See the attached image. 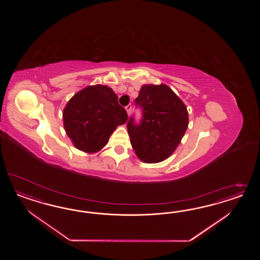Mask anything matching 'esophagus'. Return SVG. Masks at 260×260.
I'll list each match as a JSON object with an SVG mask.
<instances>
[{
	"label": "esophagus",
	"instance_id": "obj_1",
	"mask_svg": "<svg viewBox=\"0 0 260 260\" xmlns=\"http://www.w3.org/2000/svg\"><path fill=\"white\" fill-rule=\"evenodd\" d=\"M126 112H127V114L129 115L131 114V111H132V106L131 105H127L126 107Z\"/></svg>",
	"mask_w": 260,
	"mask_h": 260
}]
</instances>
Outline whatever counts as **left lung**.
Here are the masks:
<instances>
[{
    "label": "left lung",
    "instance_id": "8db88e82",
    "mask_svg": "<svg viewBox=\"0 0 260 260\" xmlns=\"http://www.w3.org/2000/svg\"><path fill=\"white\" fill-rule=\"evenodd\" d=\"M142 117L136 123L133 115L126 123L135 153L143 162L158 163L169 157L189 125L184 103L166 85H145L135 99Z\"/></svg>",
    "mask_w": 260,
    "mask_h": 260
}]
</instances>
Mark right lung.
I'll return each mask as SVG.
<instances>
[{
    "instance_id": "1",
    "label": "right lung",
    "mask_w": 260,
    "mask_h": 260,
    "mask_svg": "<svg viewBox=\"0 0 260 260\" xmlns=\"http://www.w3.org/2000/svg\"><path fill=\"white\" fill-rule=\"evenodd\" d=\"M66 133L78 150L95 152L104 148L127 113L110 87L96 85L74 95L63 112Z\"/></svg>"
}]
</instances>
